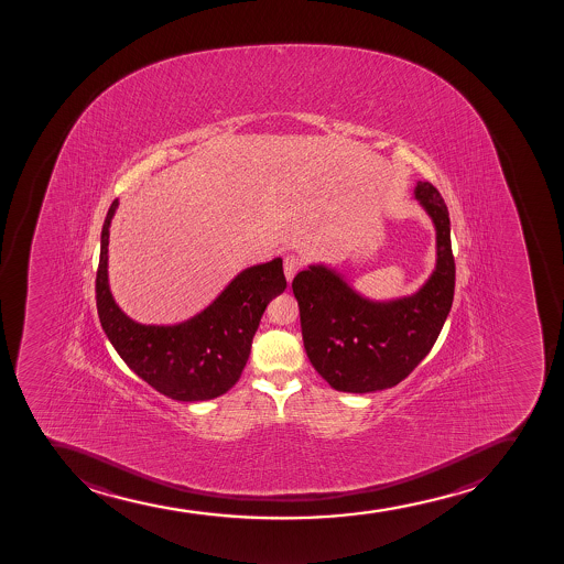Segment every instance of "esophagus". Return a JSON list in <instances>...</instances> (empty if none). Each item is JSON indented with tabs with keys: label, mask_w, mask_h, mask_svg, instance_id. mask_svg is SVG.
I'll list each match as a JSON object with an SVG mask.
<instances>
[{
	"label": "esophagus",
	"mask_w": 564,
	"mask_h": 564,
	"mask_svg": "<svg viewBox=\"0 0 564 564\" xmlns=\"http://www.w3.org/2000/svg\"><path fill=\"white\" fill-rule=\"evenodd\" d=\"M303 268V258L296 254H288L284 258V274L285 280L291 282L293 276L299 273V269Z\"/></svg>",
	"instance_id": "1"
}]
</instances>
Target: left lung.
<instances>
[{
  "mask_svg": "<svg viewBox=\"0 0 564 564\" xmlns=\"http://www.w3.org/2000/svg\"><path fill=\"white\" fill-rule=\"evenodd\" d=\"M414 196L436 231V265L415 293L375 301L325 263H312L291 284L310 362L338 392L399 384L433 349L449 315L455 293L449 212L429 182H417Z\"/></svg>",
  "mask_w": 564,
  "mask_h": 564,
  "instance_id": "left-lung-1",
  "label": "left lung"
}]
</instances>
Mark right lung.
<instances>
[{"label": "right lung", "mask_w": 564, "mask_h": 564, "mask_svg": "<svg viewBox=\"0 0 564 564\" xmlns=\"http://www.w3.org/2000/svg\"><path fill=\"white\" fill-rule=\"evenodd\" d=\"M119 200L107 212L96 273L101 328L126 366L174 401H208L238 382L261 315L285 290L282 258L236 274L214 301L174 325H144L124 314L109 285V228Z\"/></svg>", "instance_id": "1"}]
</instances>
